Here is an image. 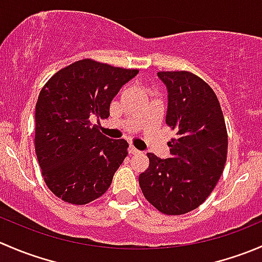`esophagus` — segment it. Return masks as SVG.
Segmentation results:
<instances>
[{
	"mask_svg": "<svg viewBox=\"0 0 262 262\" xmlns=\"http://www.w3.org/2000/svg\"><path fill=\"white\" fill-rule=\"evenodd\" d=\"M129 153H130V155H137V153H139V150L137 149L136 147L129 146Z\"/></svg>",
	"mask_w": 262,
	"mask_h": 262,
	"instance_id": "1",
	"label": "esophagus"
}]
</instances>
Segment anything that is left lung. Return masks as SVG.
I'll list each match as a JSON object with an SVG mask.
<instances>
[{
  "mask_svg": "<svg viewBox=\"0 0 262 262\" xmlns=\"http://www.w3.org/2000/svg\"><path fill=\"white\" fill-rule=\"evenodd\" d=\"M167 90L166 124L176 132L170 157L148 153L139 175L144 198L167 215L199 207L221 179L227 161L226 123L215 94L202 78L185 71L158 72Z\"/></svg>",
  "mask_w": 262,
  "mask_h": 262,
  "instance_id": "8db88e82",
  "label": "left lung"
}]
</instances>
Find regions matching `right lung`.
I'll return each mask as SVG.
<instances>
[{
    "mask_svg": "<svg viewBox=\"0 0 262 262\" xmlns=\"http://www.w3.org/2000/svg\"><path fill=\"white\" fill-rule=\"evenodd\" d=\"M91 59L58 71L35 106V152L55 196L82 205L101 196L128 155V142L101 134L94 118H109L121 87L138 75Z\"/></svg>",
    "mask_w": 262,
    "mask_h": 262,
    "instance_id": "1",
    "label": "right lung"
}]
</instances>
